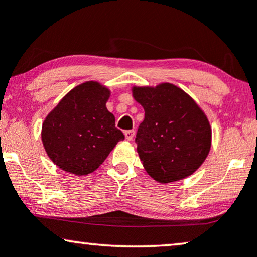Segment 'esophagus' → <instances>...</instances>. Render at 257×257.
<instances>
[{"label": "esophagus", "instance_id": "34e87169", "mask_svg": "<svg viewBox=\"0 0 257 257\" xmlns=\"http://www.w3.org/2000/svg\"><path fill=\"white\" fill-rule=\"evenodd\" d=\"M133 137H135V131L133 130H128V131H125V138L127 140H132Z\"/></svg>", "mask_w": 257, "mask_h": 257}]
</instances>
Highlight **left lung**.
I'll return each instance as SVG.
<instances>
[{
    "instance_id": "obj_1",
    "label": "left lung",
    "mask_w": 257,
    "mask_h": 257,
    "mask_svg": "<svg viewBox=\"0 0 257 257\" xmlns=\"http://www.w3.org/2000/svg\"><path fill=\"white\" fill-rule=\"evenodd\" d=\"M132 94L145 111L136 143L150 177L170 184L192 175L212 145V128L205 112L171 83L133 86Z\"/></svg>"
}]
</instances>
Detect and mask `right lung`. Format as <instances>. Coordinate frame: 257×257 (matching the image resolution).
Here are the masks:
<instances>
[{"label":"right lung","mask_w":257,"mask_h":257,"mask_svg":"<svg viewBox=\"0 0 257 257\" xmlns=\"http://www.w3.org/2000/svg\"><path fill=\"white\" fill-rule=\"evenodd\" d=\"M110 90L85 82L66 93L42 126V142L54 164L65 172L86 175L96 171L125 138L106 108Z\"/></svg>","instance_id":"right-lung-1"}]
</instances>
